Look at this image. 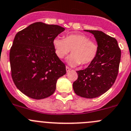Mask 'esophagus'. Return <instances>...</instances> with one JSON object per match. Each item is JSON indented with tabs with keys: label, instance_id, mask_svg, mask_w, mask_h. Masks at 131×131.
I'll return each instance as SVG.
<instances>
[{
	"label": "esophagus",
	"instance_id": "1",
	"mask_svg": "<svg viewBox=\"0 0 131 131\" xmlns=\"http://www.w3.org/2000/svg\"><path fill=\"white\" fill-rule=\"evenodd\" d=\"M70 70H71V68H70L69 67H67V66L66 67V70H67V72H69Z\"/></svg>",
	"mask_w": 131,
	"mask_h": 131
}]
</instances>
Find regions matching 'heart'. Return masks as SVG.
Masks as SVG:
<instances>
[{
	"instance_id": "obj_1",
	"label": "heart",
	"mask_w": 131,
	"mask_h": 131,
	"mask_svg": "<svg viewBox=\"0 0 131 131\" xmlns=\"http://www.w3.org/2000/svg\"><path fill=\"white\" fill-rule=\"evenodd\" d=\"M55 53L63 59L71 52L72 54L67 59L70 66L75 67L81 63L86 65L94 61L98 53V46L94 41L83 34H69L65 39L55 38L53 41Z\"/></svg>"
}]
</instances>
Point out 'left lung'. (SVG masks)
Listing matches in <instances>:
<instances>
[{"label": "left lung", "instance_id": "obj_1", "mask_svg": "<svg viewBox=\"0 0 131 131\" xmlns=\"http://www.w3.org/2000/svg\"><path fill=\"white\" fill-rule=\"evenodd\" d=\"M94 35L98 53L94 61L84 70L77 71L73 83L75 93L85 98H94L109 90L115 82L119 70L121 50L116 39L97 30H87Z\"/></svg>", "mask_w": 131, "mask_h": 131}]
</instances>
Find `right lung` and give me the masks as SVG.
<instances>
[{
	"label": "right lung",
	"mask_w": 131,
	"mask_h": 131,
	"mask_svg": "<svg viewBox=\"0 0 131 131\" xmlns=\"http://www.w3.org/2000/svg\"><path fill=\"white\" fill-rule=\"evenodd\" d=\"M64 30L37 22L16 34L9 52L12 77L26 96L35 100L50 96L57 79L67 73L53 45L55 38Z\"/></svg>",
	"instance_id": "add662e5"
}]
</instances>
